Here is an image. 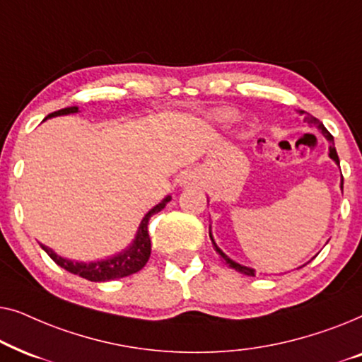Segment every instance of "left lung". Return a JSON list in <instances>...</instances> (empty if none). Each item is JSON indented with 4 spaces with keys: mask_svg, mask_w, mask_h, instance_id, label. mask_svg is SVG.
<instances>
[{
    "mask_svg": "<svg viewBox=\"0 0 362 362\" xmlns=\"http://www.w3.org/2000/svg\"><path fill=\"white\" fill-rule=\"evenodd\" d=\"M300 115H303V118H305V122H308L310 125H315V127H318V130L323 133L325 135V138L326 140L329 141V158L331 160H333L336 165H339V158H338V153H336V148H334V140H333V135H331V133L326 130L325 128V125L323 123H321L318 118H315V117H311L310 113H306V112H303V110H300ZM341 189H343V177H341ZM209 237H211V240H212V244H214V249H216V252L217 254H219L221 257H222V260L226 262L227 265L230 267V269H234V270H237V272H240V274H244V275H249V276H254L255 275V270L254 269H250V267H245V265H240V264H237V262H234L232 259H229V257H227L224 252H222L219 247L216 245V242H214V239H212V234L209 232Z\"/></svg>",
    "mask_w": 362,
    "mask_h": 362,
    "instance_id": "8db88e82",
    "label": "left lung"
}]
</instances>
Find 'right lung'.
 Listing matches in <instances>:
<instances>
[{
  "label": "right lung",
  "mask_w": 362,
  "mask_h": 362,
  "mask_svg": "<svg viewBox=\"0 0 362 362\" xmlns=\"http://www.w3.org/2000/svg\"><path fill=\"white\" fill-rule=\"evenodd\" d=\"M77 112H78V107H67V108H62V110L51 113V115H47L46 118L59 117V115H71V113H77ZM170 201H171V196H166L160 204H156L153 209L148 211L140 222V227H138V232L130 247L120 252V254L110 257V259L97 260V262L69 260V259H64L61 255H57L56 252L49 249L46 245L41 244V247L59 267H62V269L71 272V274L78 275L82 276V279H87L90 281H108V280L122 279V276L136 274L138 270H141L143 267L146 265V262L150 259V254H151V240H150V234H148V222H150V217L153 214H156V212H160Z\"/></svg>",
  "instance_id": "1"
}]
</instances>
